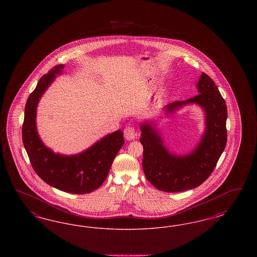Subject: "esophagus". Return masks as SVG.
<instances>
[{
  "mask_svg": "<svg viewBox=\"0 0 257 257\" xmlns=\"http://www.w3.org/2000/svg\"><path fill=\"white\" fill-rule=\"evenodd\" d=\"M124 137L127 141H131L134 140L135 138L137 137V132L135 129L133 125H127L124 129Z\"/></svg>",
  "mask_w": 257,
  "mask_h": 257,
  "instance_id": "34e87169",
  "label": "esophagus"
}]
</instances>
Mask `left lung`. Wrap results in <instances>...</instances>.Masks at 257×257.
I'll return each instance as SVG.
<instances>
[{"label": "left lung", "instance_id": "left-lung-1", "mask_svg": "<svg viewBox=\"0 0 257 257\" xmlns=\"http://www.w3.org/2000/svg\"><path fill=\"white\" fill-rule=\"evenodd\" d=\"M196 86L199 94L166 107L173 111L186 104L196 103L205 110L206 131L195 151L186 156H174L162 145L150 124L141 126L144 172L147 180L160 191L178 193L201 185L216 168L226 146L227 110L224 99L206 73L201 74Z\"/></svg>", "mask_w": 257, "mask_h": 257}]
</instances>
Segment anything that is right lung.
I'll return each instance as SVG.
<instances>
[{"label":"right lung","mask_w":257,"mask_h":257,"mask_svg":"<svg viewBox=\"0 0 257 257\" xmlns=\"http://www.w3.org/2000/svg\"><path fill=\"white\" fill-rule=\"evenodd\" d=\"M62 68V64H58L44 74L28 98L22 126L23 144L34 171L44 182L65 193L84 195L95 191L106 180L113 159L124 145V138L118 130L75 156L55 154L44 147L36 126L37 103Z\"/></svg>","instance_id":"obj_1"}]
</instances>
